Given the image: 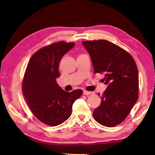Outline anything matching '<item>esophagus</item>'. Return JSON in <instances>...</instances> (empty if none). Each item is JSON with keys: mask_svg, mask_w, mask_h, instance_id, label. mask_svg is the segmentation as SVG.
I'll return each instance as SVG.
<instances>
[{"mask_svg": "<svg viewBox=\"0 0 155 155\" xmlns=\"http://www.w3.org/2000/svg\"><path fill=\"white\" fill-rule=\"evenodd\" d=\"M93 93H94L93 92H89V91H83V94L84 95H90V94H92Z\"/></svg>", "mask_w": 155, "mask_h": 155, "instance_id": "obj_1", "label": "esophagus"}]
</instances>
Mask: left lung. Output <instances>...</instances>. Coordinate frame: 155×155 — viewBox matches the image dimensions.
<instances>
[{
    "label": "left lung",
    "instance_id": "1",
    "mask_svg": "<svg viewBox=\"0 0 155 155\" xmlns=\"http://www.w3.org/2000/svg\"><path fill=\"white\" fill-rule=\"evenodd\" d=\"M91 55L94 74L105 75L108 87L93 117L100 124L111 127L128 116L138 98L139 81L137 64L129 53L107 40L82 41ZM100 96V94H99Z\"/></svg>",
    "mask_w": 155,
    "mask_h": 155
}]
</instances>
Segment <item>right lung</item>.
<instances>
[{
  "label": "right lung",
  "mask_w": 155,
  "mask_h": 155,
  "mask_svg": "<svg viewBox=\"0 0 155 155\" xmlns=\"http://www.w3.org/2000/svg\"><path fill=\"white\" fill-rule=\"evenodd\" d=\"M74 43L59 41L39 49L28 63L22 80V92L31 112L41 122L56 126L66 121L72 105L83 91L62 90L56 79L59 77L60 61Z\"/></svg>",
  "instance_id": "add662e5"
}]
</instances>
